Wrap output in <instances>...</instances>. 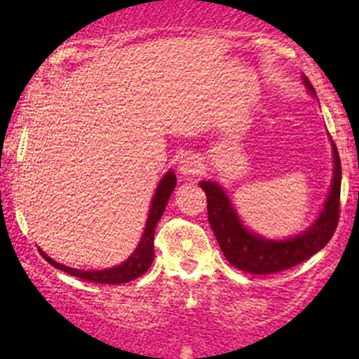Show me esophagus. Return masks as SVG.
<instances>
[{"label": "esophagus", "mask_w": 359, "mask_h": 359, "mask_svg": "<svg viewBox=\"0 0 359 359\" xmlns=\"http://www.w3.org/2000/svg\"><path fill=\"white\" fill-rule=\"evenodd\" d=\"M179 170L184 175H196L201 170V160L196 155H184L182 160H180Z\"/></svg>", "instance_id": "esophagus-1"}]
</instances>
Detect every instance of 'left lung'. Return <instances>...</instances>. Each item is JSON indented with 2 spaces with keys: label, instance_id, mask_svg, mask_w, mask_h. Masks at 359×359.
<instances>
[{
  "label": "left lung",
  "instance_id": "obj_1",
  "mask_svg": "<svg viewBox=\"0 0 359 359\" xmlns=\"http://www.w3.org/2000/svg\"><path fill=\"white\" fill-rule=\"evenodd\" d=\"M302 79L307 89L314 94L316 90L311 81L307 77ZM332 151H334V177L324 211L306 233L294 240L271 241L250 233L238 219L236 211L229 204V199L219 185L201 182V187L204 189L208 197L209 224L226 259L233 266L255 275L277 273L299 265L327 245L339 222L341 201V160L334 143H332Z\"/></svg>",
  "mask_w": 359,
  "mask_h": 359
}]
</instances>
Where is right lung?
<instances>
[{
    "label": "right lung",
    "mask_w": 359,
    "mask_h": 359,
    "mask_svg": "<svg viewBox=\"0 0 359 359\" xmlns=\"http://www.w3.org/2000/svg\"><path fill=\"white\" fill-rule=\"evenodd\" d=\"M177 180H175V174L174 172H168V174L160 180L158 187H156L154 201H151V209H150V216H148L147 221V228L145 233H143L142 241H140L137 251L131 255L130 258L126 259L125 263L121 265L114 266V269H108V270H100V271H82V270H76L71 269V266L60 265V263L53 262L50 257L43 253L40 250V255L45 258V262L50 263L52 266H55L57 270L65 271V273L72 275V277L82 278V280H89V282L94 283H108V285H116V283H126L131 282V280L138 278L140 275H143L145 271L150 269V265L154 263V257H155V228L156 222L160 221L163 211H165V205L168 203V197H170L172 191L175 189Z\"/></svg>",
    "instance_id": "right-lung-1"
}]
</instances>
